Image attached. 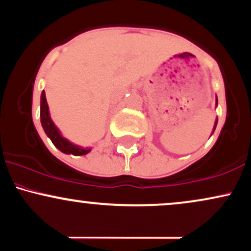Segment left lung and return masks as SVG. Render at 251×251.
Masks as SVG:
<instances>
[{
	"instance_id": "left-lung-1",
	"label": "left lung",
	"mask_w": 251,
	"mask_h": 251,
	"mask_svg": "<svg viewBox=\"0 0 251 251\" xmlns=\"http://www.w3.org/2000/svg\"><path fill=\"white\" fill-rule=\"evenodd\" d=\"M216 105H217V101H216ZM216 125H217V119H216V124H215V127H214V131H215V128H216Z\"/></svg>"
}]
</instances>
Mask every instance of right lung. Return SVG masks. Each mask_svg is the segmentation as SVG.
Listing matches in <instances>:
<instances>
[{"label": "right lung", "mask_w": 251, "mask_h": 251, "mask_svg": "<svg viewBox=\"0 0 251 251\" xmlns=\"http://www.w3.org/2000/svg\"><path fill=\"white\" fill-rule=\"evenodd\" d=\"M40 117H41V124L42 127L45 129L46 134L50 138L51 143L55 145V148H57L60 151L63 152V153L67 154H74V155H82V154H87L91 149L86 148L82 149L80 146L74 145L71 142H68L67 139L62 137L60 131L57 129V127L54 125L53 120L50 119V108H48V103L47 100H46V93L45 91L41 93V106H40Z\"/></svg>", "instance_id": "add662e5"}]
</instances>
